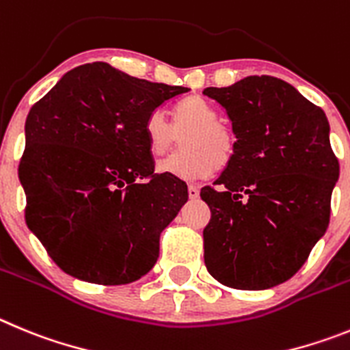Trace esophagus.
Masks as SVG:
<instances>
[{
  "label": "esophagus",
  "mask_w": 350,
  "mask_h": 350,
  "mask_svg": "<svg viewBox=\"0 0 350 350\" xmlns=\"http://www.w3.org/2000/svg\"><path fill=\"white\" fill-rule=\"evenodd\" d=\"M188 195H190V198H198L200 190H198V187H195V185H188Z\"/></svg>",
  "instance_id": "obj_1"
}]
</instances>
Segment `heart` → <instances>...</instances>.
<instances>
[{"instance_id": "heart-1", "label": "heart", "mask_w": 350, "mask_h": 350, "mask_svg": "<svg viewBox=\"0 0 350 350\" xmlns=\"http://www.w3.org/2000/svg\"><path fill=\"white\" fill-rule=\"evenodd\" d=\"M172 127L160 111L144 122V137L150 153L162 157L181 139L183 152L159 163V171L179 179H202L234 159L237 137L219 122L218 111L200 97H185L171 108Z\"/></svg>"}]
</instances>
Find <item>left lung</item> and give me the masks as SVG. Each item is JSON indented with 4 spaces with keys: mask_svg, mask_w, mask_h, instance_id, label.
<instances>
[{
    "mask_svg": "<svg viewBox=\"0 0 350 350\" xmlns=\"http://www.w3.org/2000/svg\"><path fill=\"white\" fill-rule=\"evenodd\" d=\"M204 96L225 108L237 137L234 159L200 197L211 209L204 261L235 289L291 279L324 235L340 174L328 118L295 87L247 77Z\"/></svg>",
    "mask_w": 350,
    "mask_h": 350,
    "instance_id": "obj_1",
    "label": "left lung"
}]
</instances>
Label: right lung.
Returning <instances> with one entry per match:
<instances>
[{
  "mask_svg": "<svg viewBox=\"0 0 350 350\" xmlns=\"http://www.w3.org/2000/svg\"><path fill=\"white\" fill-rule=\"evenodd\" d=\"M188 90L92 62L71 69L31 108L18 163L26 223L66 273L118 286L153 269L160 234L188 188L155 172L144 122Z\"/></svg>",
  "mask_w": 350,
  "mask_h": 350,
  "instance_id": "1",
  "label": "right lung"
}]
</instances>
